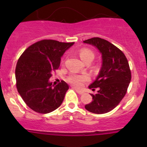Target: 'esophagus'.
<instances>
[{
  "label": "esophagus",
  "mask_w": 147,
  "mask_h": 147,
  "mask_svg": "<svg viewBox=\"0 0 147 147\" xmlns=\"http://www.w3.org/2000/svg\"><path fill=\"white\" fill-rule=\"evenodd\" d=\"M73 89L75 90L76 93H79V94H83V93H84V91H83V90H81L78 89V88H75V87H73Z\"/></svg>",
  "instance_id": "34e87169"
}]
</instances>
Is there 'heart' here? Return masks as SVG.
<instances>
[{
	"label": "heart",
	"instance_id": "b5f03b06",
	"mask_svg": "<svg viewBox=\"0 0 147 147\" xmlns=\"http://www.w3.org/2000/svg\"><path fill=\"white\" fill-rule=\"evenodd\" d=\"M80 57L84 62L87 61L89 59H93L94 58V53L91 50L88 49H80ZM90 76L88 74H71L67 77V82L71 85L80 88L84 82L90 81Z\"/></svg>",
	"mask_w": 147,
	"mask_h": 147
}]
</instances>
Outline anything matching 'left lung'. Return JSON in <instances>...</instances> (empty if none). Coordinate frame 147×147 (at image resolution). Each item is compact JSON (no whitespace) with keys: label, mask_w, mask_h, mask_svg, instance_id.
<instances>
[{"label":"left lung","mask_w":147,"mask_h":147,"mask_svg":"<svg viewBox=\"0 0 147 147\" xmlns=\"http://www.w3.org/2000/svg\"><path fill=\"white\" fill-rule=\"evenodd\" d=\"M83 42L96 46L102 55L99 74L89 86L93 91L98 88V93L90 94L93 101L85 107L93 113H106L113 110L127 93L131 81L129 63L124 53L107 40L93 37Z\"/></svg>","instance_id":"left-lung-1"}]
</instances>
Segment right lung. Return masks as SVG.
Instances as JSON below:
<instances>
[{
  "label": "right lung",
  "instance_id": "add662e5",
  "mask_svg": "<svg viewBox=\"0 0 147 147\" xmlns=\"http://www.w3.org/2000/svg\"><path fill=\"white\" fill-rule=\"evenodd\" d=\"M74 42L42 40L27 48L18 61L16 87L29 108L49 113L61 105L69 87L64 81L52 86L49 80L57 70L62 56Z\"/></svg>",
  "mask_w": 147,
  "mask_h": 147
}]
</instances>
